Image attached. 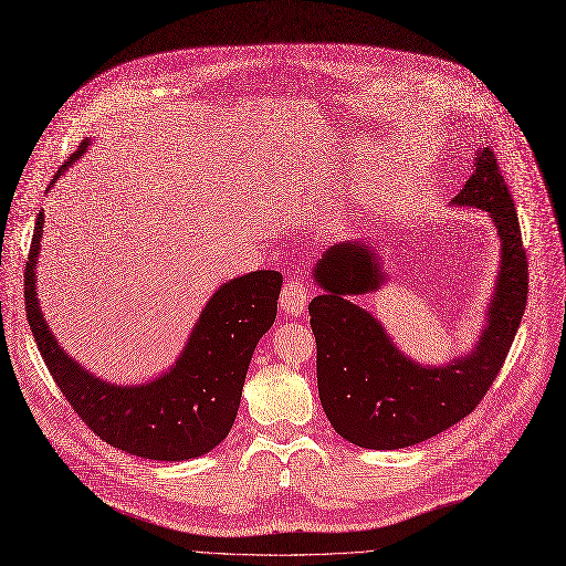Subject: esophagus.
I'll list each match as a JSON object with an SVG mask.
<instances>
[{"label": "esophagus", "mask_w": 566, "mask_h": 566, "mask_svg": "<svg viewBox=\"0 0 566 566\" xmlns=\"http://www.w3.org/2000/svg\"><path fill=\"white\" fill-rule=\"evenodd\" d=\"M306 301H308V287L298 283V281H287L281 290V311L292 315V317H298L303 315V311H306Z\"/></svg>", "instance_id": "obj_1"}]
</instances>
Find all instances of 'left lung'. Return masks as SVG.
<instances>
[{"label": "left lung", "mask_w": 566, "mask_h": 566, "mask_svg": "<svg viewBox=\"0 0 566 566\" xmlns=\"http://www.w3.org/2000/svg\"><path fill=\"white\" fill-rule=\"evenodd\" d=\"M451 206L485 210L501 240V255L478 339L444 365L412 360L378 317L354 301L378 292L389 279L371 240L337 242L313 268V281L322 290L308 306L317 339L319 399L337 434L356 447L406 449L464 419L501 371L524 317L528 260L494 151H475L471 177Z\"/></svg>", "instance_id": "obj_1"}]
</instances>
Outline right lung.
<instances>
[{
    "instance_id": "obj_1",
    "label": "right lung",
    "mask_w": 566,
    "mask_h": 566,
    "mask_svg": "<svg viewBox=\"0 0 566 566\" xmlns=\"http://www.w3.org/2000/svg\"><path fill=\"white\" fill-rule=\"evenodd\" d=\"M88 149L56 171L50 188ZM45 212H38L24 272L27 319L63 397L111 447L147 460L181 462L210 453L233 428L258 339L274 319L281 272L255 270L212 292L179 358L145 382L117 385L85 369L52 333L38 301V255Z\"/></svg>"
}]
</instances>
